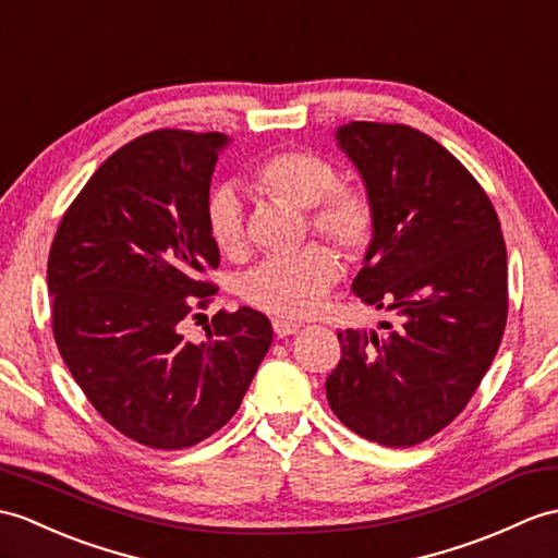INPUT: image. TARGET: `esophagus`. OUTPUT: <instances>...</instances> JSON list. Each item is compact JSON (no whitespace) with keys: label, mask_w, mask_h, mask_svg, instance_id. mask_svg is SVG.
Returning a JSON list of instances; mask_svg holds the SVG:
<instances>
[{"label":"esophagus","mask_w":558,"mask_h":558,"mask_svg":"<svg viewBox=\"0 0 558 558\" xmlns=\"http://www.w3.org/2000/svg\"><path fill=\"white\" fill-rule=\"evenodd\" d=\"M300 328H302L300 323H294V320H288V318H274V330H276L278 338H288V335H294V332L300 330Z\"/></svg>","instance_id":"1"}]
</instances>
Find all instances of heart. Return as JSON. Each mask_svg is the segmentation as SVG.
Masks as SVG:
<instances>
[{
  "mask_svg": "<svg viewBox=\"0 0 558 558\" xmlns=\"http://www.w3.org/2000/svg\"><path fill=\"white\" fill-rule=\"evenodd\" d=\"M256 185L294 209L308 211V226L344 252L366 247L373 232V206L366 192L338 187V171L308 151H278L256 166ZM206 230L228 256L247 252L244 204L232 185L216 187L206 199ZM338 258L320 244L294 256L268 258L242 280V296L252 306L280 318L316 314L338 278Z\"/></svg>",
  "mask_w": 558,
  "mask_h": 558,
  "instance_id": "b5f03b06",
  "label": "heart"
}]
</instances>
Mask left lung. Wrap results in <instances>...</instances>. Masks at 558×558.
<instances>
[{
  "instance_id": "1",
  "label": "left lung",
  "mask_w": 558,
  "mask_h": 558,
  "mask_svg": "<svg viewBox=\"0 0 558 558\" xmlns=\"http://www.w3.org/2000/svg\"><path fill=\"white\" fill-rule=\"evenodd\" d=\"M373 206L361 302L380 330H340L326 380L335 416L385 447H413L454 421L485 378L507 326V247L485 190L409 125L335 131Z\"/></svg>"
}]
</instances>
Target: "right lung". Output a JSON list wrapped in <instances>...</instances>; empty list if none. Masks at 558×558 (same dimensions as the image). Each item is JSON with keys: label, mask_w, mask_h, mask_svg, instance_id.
I'll return each mask as SVG.
<instances>
[{"label": "right lung", "mask_w": 558, "mask_h": 558, "mask_svg": "<svg viewBox=\"0 0 558 558\" xmlns=\"http://www.w3.org/2000/svg\"><path fill=\"white\" fill-rule=\"evenodd\" d=\"M220 133L157 131L104 161L63 214L47 264L51 326L75 383L101 418L151 449L220 430L274 342L250 306L218 314L202 342L180 320L216 292L206 199Z\"/></svg>", "instance_id": "add662e5"}]
</instances>
